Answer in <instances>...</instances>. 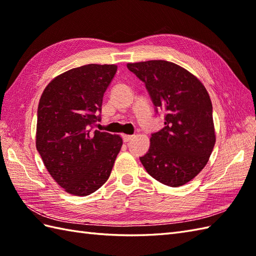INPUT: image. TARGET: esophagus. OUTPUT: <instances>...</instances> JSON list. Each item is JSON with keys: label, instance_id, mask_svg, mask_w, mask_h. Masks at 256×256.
<instances>
[{"label": "esophagus", "instance_id": "34e87169", "mask_svg": "<svg viewBox=\"0 0 256 256\" xmlns=\"http://www.w3.org/2000/svg\"><path fill=\"white\" fill-rule=\"evenodd\" d=\"M133 135H126V134H124V135H122V138H123V140L125 143H128V142H130V140H133Z\"/></svg>", "mask_w": 256, "mask_h": 256}]
</instances>
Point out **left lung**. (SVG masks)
I'll use <instances>...</instances> for the list:
<instances>
[{"label":"left lung","instance_id":"1","mask_svg":"<svg viewBox=\"0 0 256 256\" xmlns=\"http://www.w3.org/2000/svg\"><path fill=\"white\" fill-rule=\"evenodd\" d=\"M143 81L155 106L164 112V128L152 134L148 152L140 157L157 182L179 187L204 170L216 143L212 104L194 74L166 60L128 64Z\"/></svg>","mask_w":256,"mask_h":256}]
</instances>
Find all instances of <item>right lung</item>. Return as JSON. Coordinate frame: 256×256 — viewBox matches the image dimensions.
<instances>
[{"label": "right lung", "mask_w": 256, "mask_h": 256, "mask_svg": "<svg viewBox=\"0 0 256 256\" xmlns=\"http://www.w3.org/2000/svg\"><path fill=\"white\" fill-rule=\"evenodd\" d=\"M116 70V64H96L70 69L40 96L36 148L54 180L72 194L84 197L99 189L122 148L118 135L92 131Z\"/></svg>", "instance_id": "add662e5"}]
</instances>
